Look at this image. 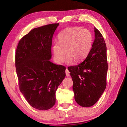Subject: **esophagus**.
Listing matches in <instances>:
<instances>
[{"mask_svg": "<svg viewBox=\"0 0 127 127\" xmlns=\"http://www.w3.org/2000/svg\"><path fill=\"white\" fill-rule=\"evenodd\" d=\"M65 74H66V77L69 76V70L67 68H66V69H65Z\"/></svg>", "mask_w": 127, "mask_h": 127, "instance_id": "1", "label": "esophagus"}]
</instances>
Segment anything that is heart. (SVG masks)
Listing matches in <instances>:
<instances>
[{
  "label": "heart",
  "mask_w": 127,
  "mask_h": 127,
  "mask_svg": "<svg viewBox=\"0 0 127 127\" xmlns=\"http://www.w3.org/2000/svg\"><path fill=\"white\" fill-rule=\"evenodd\" d=\"M59 42L54 43L53 51L55 61L58 64L63 62L66 54V62H81L91 50L93 36L91 32L79 27H68L58 35Z\"/></svg>",
  "instance_id": "b5f03b06"
}]
</instances>
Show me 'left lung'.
I'll return each instance as SVG.
<instances>
[{
  "label": "left lung",
  "instance_id": "8db88e82",
  "mask_svg": "<svg viewBox=\"0 0 127 127\" xmlns=\"http://www.w3.org/2000/svg\"><path fill=\"white\" fill-rule=\"evenodd\" d=\"M95 38L86 58L77 65L68 66L74 99L83 107L95 104L106 87V45L102 34L95 27Z\"/></svg>",
  "mask_w": 127,
  "mask_h": 127
}]
</instances>
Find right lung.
Segmentation results:
<instances>
[{
	"label": "right lung",
	"instance_id": "obj_1",
	"mask_svg": "<svg viewBox=\"0 0 127 127\" xmlns=\"http://www.w3.org/2000/svg\"><path fill=\"white\" fill-rule=\"evenodd\" d=\"M59 23L35 28L19 41L15 65L19 88L32 107L46 110L55 104V92L65 76V66L49 61L54 33Z\"/></svg>",
	"mask_w": 127,
	"mask_h": 127
}]
</instances>
